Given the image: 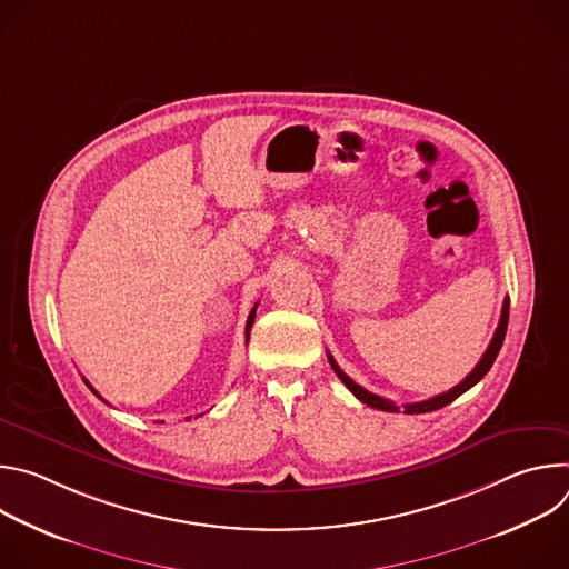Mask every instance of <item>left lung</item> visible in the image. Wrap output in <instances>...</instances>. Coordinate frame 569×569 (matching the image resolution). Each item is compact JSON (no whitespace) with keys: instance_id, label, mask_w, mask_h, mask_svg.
I'll return each mask as SVG.
<instances>
[{"instance_id":"obj_1","label":"left lung","mask_w":569,"mask_h":569,"mask_svg":"<svg viewBox=\"0 0 569 569\" xmlns=\"http://www.w3.org/2000/svg\"><path fill=\"white\" fill-rule=\"evenodd\" d=\"M507 323H509V299H505L502 317H500V323H498V329H496V336H493L489 349H486V353L481 356V360L477 362V367H475L459 385H455L450 391H443V393L432 396V398L421 400V402L402 405V408H398V405H393L391 400L380 398V396L367 391L365 387H360L358 382H353V380L338 367V362L333 360V356H331V353H327V356H329V362H331L333 371L338 373V378L349 387V391H351L358 400H362L365 405H369V408L385 410V412H400V410H405V415H426V412H435V410L446 408V405H450L455 398H459L463 391H468L472 385H477L486 373H489V369L493 367V362H496V358H498V353H500V349H502V342H505V336H507Z\"/></svg>"}]
</instances>
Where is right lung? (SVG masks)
<instances>
[{
    "mask_svg": "<svg viewBox=\"0 0 569 569\" xmlns=\"http://www.w3.org/2000/svg\"><path fill=\"white\" fill-rule=\"evenodd\" d=\"M257 306H259V303H254V308H252V312H250V317H248V323H246V340H250V331H252V323H254V317H257ZM86 382H88V380H86ZM88 385H90V382H88ZM90 389H92V385H90ZM92 391H94V389H92ZM94 393H97V391H94ZM97 396H99V393H97ZM99 398H101V396H99ZM101 400H103V398H101Z\"/></svg>",
    "mask_w": 569,
    "mask_h": 569,
    "instance_id": "1",
    "label": "right lung"
}]
</instances>
